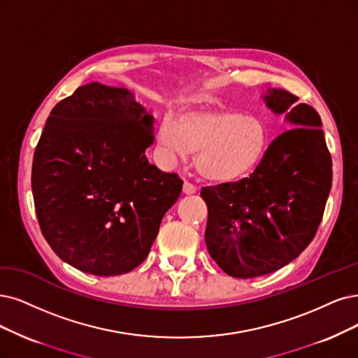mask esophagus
I'll list each match as a JSON object with an SVG mask.
<instances>
[{
  "instance_id": "1",
  "label": "esophagus",
  "mask_w": 358,
  "mask_h": 358,
  "mask_svg": "<svg viewBox=\"0 0 358 358\" xmlns=\"http://www.w3.org/2000/svg\"><path fill=\"white\" fill-rule=\"evenodd\" d=\"M196 190H197L196 186H193L192 182H187V181H186V182L182 184V193H184V194H194Z\"/></svg>"
}]
</instances>
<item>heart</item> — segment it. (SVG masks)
Wrapping results in <instances>:
<instances>
[{
	"instance_id": "obj_1",
	"label": "heart",
	"mask_w": 358,
	"mask_h": 358,
	"mask_svg": "<svg viewBox=\"0 0 358 358\" xmlns=\"http://www.w3.org/2000/svg\"><path fill=\"white\" fill-rule=\"evenodd\" d=\"M156 138L172 159L196 153L199 176L215 184L245 180L270 148V131L264 119L227 109L187 110L177 121L165 116L157 125Z\"/></svg>"
}]
</instances>
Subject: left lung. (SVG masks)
<instances>
[{
    "mask_svg": "<svg viewBox=\"0 0 358 358\" xmlns=\"http://www.w3.org/2000/svg\"><path fill=\"white\" fill-rule=\"evenodd\" d=\"M264 100L295 128L270 143L249 177L201 192L209 255L239 279L270 274L294 261L314 239L332 187V157L319 113L283 88L270 90Z\"/></svg>",
    "mask_w": 358,
    "mask_h": 358,
    "instance_id": "1",
    "label": "left lung"
}]
</instances>
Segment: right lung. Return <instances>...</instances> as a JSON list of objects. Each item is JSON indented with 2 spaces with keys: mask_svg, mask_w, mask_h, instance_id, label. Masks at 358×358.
Here are the masks:
<instances>
[{
  "mask_svg": "<svg viewBox=\"0 0 358 358\" xmlns=\"http://www.w3.org/2000/svg\"><path fill=\"white\" fill-rule=\"evenodd\" d=\"M153 116L125 88L91 83L51 110L32 164L35 213L45 241L96 275L134 270L149 255L182 189L149 162Z\"/></svg>",
  "mask_w": 358,
  "mask_h": 358,
  "instance_id": "add662e5",
  "label": "right lung"
}]
</instances>
